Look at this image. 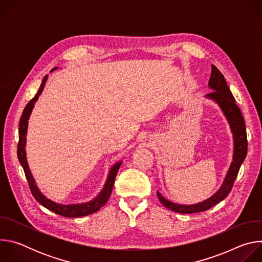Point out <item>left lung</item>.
Here are the masks:
<instances>
[{
  "label": "left lung",
  "instance_id": "left-lung-1",
  "mask_svg": "<svg viewBox=\"0 0 262 262\" xmlns=\"http://www.w3.org/2000/svg\"><path fill=\"white\" fill-rule=\"evenodd\" d=\"M208 86L212 91L206 94L205 97L215 101L219 104L230 125L231 133L233 135V159L226 174V177L224 179L223 184L221 185L219 191L210 198L200 203L192 205L176 204L166 199L164 196L161 195V193L157 192L160 201L165 207L179 213H195L204 211L225 199L232 189L239 168L247 156L248 141L244 117L242 115L239 107L235 103V99L226 83L225 78H224L221 71L214 65H211V74Z\"/></svg>",
  "mask_w": 262,
  "mask_h": 262
}]
</instances>
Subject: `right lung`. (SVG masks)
I'll return each instance as SVG.
<instances>
[{"label":"right lung","instance_id":"1","mask_svg":"<svg viewBox=\"0 0 262 262\" xmlns=\"http://www.w3.org/2000/svg\"><path fill=\"white\" fill-rule=\"evenodd\" d=\"M55 69H57V67H55L54 69H52V71H54ZM48 80V76H46L42 80V83L38 89V92L36 93V95L28 102V104L26 105L23 115L20 117V121H19V127H18V135H19V141H18V145H17V158L18 161L21 165V167L24 168L25 174H26V178L28 180L29 186L32 195L34 196V198L36 199L37 202H39L42 206H45L46 208L50 209L51 211L63 215L65 217H79V216H84V215H88L91 213L96 212L97 210H99L108 200L112 190H113L114 186V182H115V178L117 175V172L122 164V162H118L116 163L114 166H112V168L110 169L106 181L103 185V189L101 190V192L91 201L86 202V203H80V204H61V203H57L52 201L51 199L47 198L38 189V186L36 185V182L33 178V175L29 169V165L27 162V157H26V136H27V130H28V120L30 118L31 112L34 107V103L38 99L39 95L41 94L45 85L47 83Z\"/></svg>","mask_w":262,"mask_h":262}]
</instances>
